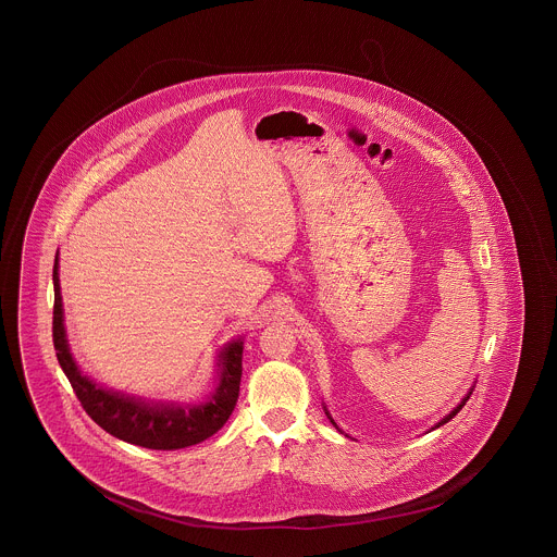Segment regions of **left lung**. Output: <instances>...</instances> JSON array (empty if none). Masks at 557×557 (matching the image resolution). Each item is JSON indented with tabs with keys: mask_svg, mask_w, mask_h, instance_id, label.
I'll use <instances>...</instances> for the list:
<instances>
[{
	"mask_svg": "<svg viewBox=\"0 0 557 557\" xmlns=\"http://www.w3.org/2000/svg\"><path fill=\"white\" fill-rule=\"evenodd\" d=\"M469 396H471V392H469L468 396H466V398H463V400H461V405H459V407H457V409H453V412H448V414H446V417H444V419H442V421H440L438 425H436V428H440V425H444V423H448V421H450V419H453V417H455V414H457V412H459V410L463 409V407H466V403H468L469 400ZM326 414H329V412H326ZM329 419H331V417H329Z\"/></svg>",
	"mask_w": 557,
	"mask_h": 557,
	"instance_id": "1",
	"label": "left lung"
}]
</instances>
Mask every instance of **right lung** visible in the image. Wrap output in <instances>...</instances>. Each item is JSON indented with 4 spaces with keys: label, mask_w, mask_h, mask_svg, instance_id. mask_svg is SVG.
I'll return each instance as SVG.
<instances>
[{
    "label": "right lung",
    "mask_w": 557,
    "mask_h": 557,
    "mask_svg": "<svg viewBox=\"0 0 557 557\" xmlns=\"http://www.w3.org/2000/svg\"><path fill=\"white\" fill-rule=\"evenodd\" d=\"M54 319L52 339L60 367L71 381L77 400L89 417L111 436L152 450H177L213 436L235 410L243 375V342L236 339L222 351V375L215 394L206 405H147L117 392H107L77 369L62 324V297L59 285V258L54 262Z\"/></svg>",
    "instance_id": "obj_1"
}]
</instances>
